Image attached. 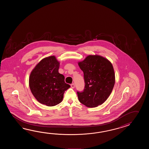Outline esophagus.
Returning <instances> with one entry per match:
<instances>
[{
  "instance_id": "obj_1",
  "label": "esophagus",
  "mask_w": 149,
  "mask_h": 149,
  "mask_svg": "<svg viewBox=\"0 0 149 149\" xmlns=\"http://www.w3.org/2000/svg\"><path fill=\"white\" fill-rule=\"evenodd\" d=\"M71 88H74V87H75V86H74V84H72L71 85Z\"/></svg>"
}]
</instances>
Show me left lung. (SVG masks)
<instances>
[{"mask_svg": "<svg viewBox=\"0 0 149 149\" xmlns=\"http://www.w3.org/2000/svg\"><path fill=\"white\" fill-rule=\"evenodd\" d=\"M78 65L84 72L85 88L77 92L79 101L88 108L104 102L110 95L115 83L114 69L111 62L101 56L89 55Z\"/></svg>", "mask_w": 149, "mask_h": 149, "instance_id": "obj_1", "label": "left lung"}]
</instances>
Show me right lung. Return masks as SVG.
Wrapping results in <instances>:
<instances>
[{"label": "right lung", "instance_id": "add662e5", "mask_svg": "<svg viewBox=\"0 0 149 149\" xmlns=\"http://www.w3.org/2000/svg\"><path fill=\"white\" fill-rule=\"evenodd\" d=\"M60 62L55 56L41 60L32 70L29 77L32 94L39 103L48 107L60 103L64 92L70 86L64 76L58 72Z\"/></svg>", "mask_w": 149, "mask_h": 149}]
</instances>
